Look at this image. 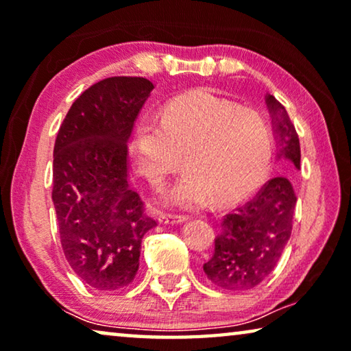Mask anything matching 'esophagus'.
<instances>
[{
	"label": "esophagus",
	"mask_w": 351,
	"mask_h": 351,
	"mask_svg": "<svg viewBox=\"0 0 351 351\" xmlns=\"http://www.w3.org/2000/svg\"><path fill=\"white\" fill-rule=\"evenodd\" d=\"M158 221L163 224H179L186 221V217L183 215H172V213H160L158 215Z\"/></svg>",
	"instance_id": "obj_1"
}]
</instances>
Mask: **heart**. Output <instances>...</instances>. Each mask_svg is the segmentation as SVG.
Listing matches in <instances>:
<instances>
[{"label": "heart", "mask_w": 351, "mask_h": 351, "mask_svg": "<svg viewBox=\"0 0 351 351\" xmlns=\"http://www.w3.org/2000/svg\"><path fill=\"white\" fill-rule=\"evenodd\" d=\"M273 132L254 110H241L208 90L172 100L163 119L144 117L134 127L130 152L139 174L154 186L179 168L188 169L166 193L176 207L239 202L254 190L268 169Z\"/></svg>", "instance_id": "1"}]
</instances>
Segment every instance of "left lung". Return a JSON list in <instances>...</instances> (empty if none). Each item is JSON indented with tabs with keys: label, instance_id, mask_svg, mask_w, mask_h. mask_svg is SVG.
Instances as JSON below:
<instances>
[{
	"label": "left lung",
	"instance_id": "1",
	"mask_svg": "<svg viewBox=\"0 0 351 351\" xmlns=\"http://www.w3.org/2000/svg\"><path fill=\"white\" fill-rule=\"evenodd\" d=\"M273 117L276 158L290 169H300L298 133L285 108L267 95ZM296 196L289 176L269 179L251 201L228 213L215 239L213 256L204 263V273L226 290H247L265 279L281 257L292 234Z\"/></svg>",
	"mask_w": 351,
	"mask_h": 351
}]
</instances>
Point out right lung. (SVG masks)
Wrapping results in <instances>:
<instances>
[{
  "label": "right lung",
  "mask_w": 351,
  "mask_h": 351,
  "mask_svg": "<svg viewBox=\"0 0 351 351\" xmlns=\"http://www.w3.org/2000/svg\"><path fill=\"white\" fill-rule=\"evenodd\" d=\"M152 89L143 77L101 80L73 101L56 136L51 197L64 256L101 292L133 281L143 237L157 226L128 182L127 145Z\"/></svg>",
  "instance_id": "1"
}]
</instances>
